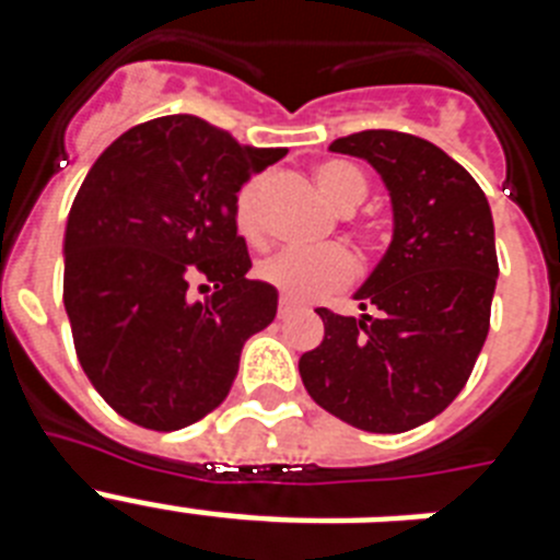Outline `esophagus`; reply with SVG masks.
<instances>
[{
	"mask_svg": "<svg viewBox=\"0 0 560 560\" xmlns=\"http://www.w3.org/2000/svg\"><path fill=\"white\" fill-rule=\"evenodd\" d=\"M294 308H296V305L291 303V300L280 296V305H277V316H280V319H285L289 314H294Z\"/></svg>",
	"mask_w": 560,
	"mask_h": 560,
	"instance_id": "1",
	"label": "esophagus"
}]
</instances>
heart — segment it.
Returning <instances> with one entry per match:
<instances>
[{
    "instance_id": "1",
    "label": "heart",
    "mask_w": 560,
    "mask_h": 560,
    "mask_svg": "<svg viewBox=\"0 0 560 560\" xmlns=\"http://www.w3.org/2000/svg\"><path fill=\"white\" fill-rule=\"evenodd\" d=\"M314 179L325 199L341 212H350L368 199V176L350 162L325 160L314 167ZM260 199H264V179L246 182L235 196V226L249 241H257L264 232L260 221ZM350 237L359 249H373L378 241V224L370 219H350ZM355 275L353 257L341 246H323V249H285L266 257L257 266V277L277 289L294 303H314L325 294L350 285Z\"/></svg>"
}]
</instances>
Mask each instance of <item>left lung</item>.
I'll return each mask as SVG.
<instances>
[{
	"label": "left lung",
	"instance_id": "obj_1",
	"mask_svg": "<svg viewBox=\"0 0 560 560\" xmlns=\"http://www.w3.org/2000/svg\"><path fill=\"white\" fill-rule=\"evenodd\" d=\"M330 151L368 160L393 196L395 235L355 291L361 319L316 308L319 348L300 359L311 398L355 429L398 434L463 393L491 328L499 260L491 207L459 162L415 133L359 131Z\"/></svg>",
	"mask_w": 560,
	"mask_h": 560
}]
</instances>
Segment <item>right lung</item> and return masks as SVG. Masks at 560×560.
<instances>
[{
    "label": "right lung",
    "mask_w": 560,
    "mask_h": 560,
    "mask_svg": "<svg viewBox=\"0 0 560 560\" xmlns=\"http://www.w3.org/2000/svg\"><path fill=\"white\" fill-rule=\"evenodd\" d=\"M285 148H249L192 114L128 128L86 173L67 221L63 308L83 373L153 432L185 429L230 395L277 291L249 280L235 196ZM213 285L201 304L191 285Z\"/></svg>",
    "instance_id": "obj_1"
}]
</instances>
